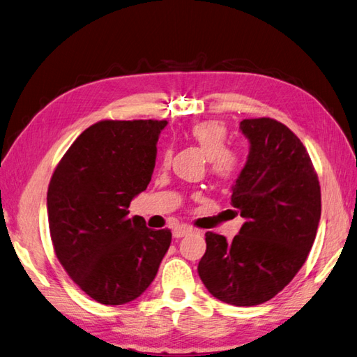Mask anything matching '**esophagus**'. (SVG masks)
Here are the masks:
<instances>
[{
	"instance_id": "esophagus-1",
	"label": "esophagus",
	"mask_w": 357,
	"mask_h": 357,
	"mask_svg": "<svg viewBox=\"0 0 357 357\" xmlns=\"http://www.w3.org/2000/svg\"><path fill=\"white\" fill-rule=\"evenodd\" d=\"M191 232H195V229L191 226H188V225H178L175 229H173V236H175V238H182V236H185V235H188Z\"/></svg>"
}]
</instances>
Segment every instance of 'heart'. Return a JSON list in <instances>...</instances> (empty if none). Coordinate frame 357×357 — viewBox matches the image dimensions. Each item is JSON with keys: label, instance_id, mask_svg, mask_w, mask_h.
<instances>
[{"label": "heart", "instance_id": "b5f03b06", "mask_svg": "<svg viewBox=\"0 0 357 357\" xmlns=\"http://www.w3.org/2000/svg\"><path fill=\"white\" fill-rule=\"evenodd\" d=\"M187 135L193 140L211 162V170L220 178H231L240 167V155L235 151L226 149L227 135L226 126L217 121H205L195 123ZM170 152H164V160H169Z\"/></svg>", "mask_w": 357, "mask_h": 357}]
</instances>
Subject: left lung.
Masks as SVG:
<instances>
[{
	"instance_id": "obj_1",
	"label": "left lung",
	"mask_w": 357,
	"mask_h": 357,
	"mask_svg": "<svg viewBox=\"0 0 357 357\" xmlns=\"http://www.w3.org/2000/svg\"><path fill=\"white\" fill-rule=\"evenodd\" d=\"M249 157L232 185L231 204L244 225L227 243L205 234L199 276L211 294L234 306L268 301L285 288L312 249L321 191L298 137L270 117L244 119Z\"/></svg>"
}]
</instances>
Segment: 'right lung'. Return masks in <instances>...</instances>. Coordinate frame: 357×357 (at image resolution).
Returning a JSON list of instances; mask_svg holds the SVG:
<instances>
[{"mask_svg": "<svg viewBox=\"0 0 357 357\" xmlns=\"http://www.w3.org/2000/svg\"><path fill=\"white\" fill-rule=\"evenodd\" d=\"M167 121H100L72 143L52 173L47 206L60 264L89 297L125 305L157 276L172 232L152 231L131 200L151 182Z\"/></svg>", "mask_w": 357, "mask_h": 357, "instance_id": "right-lung-1", "label": "right lung"}]
</instances>
